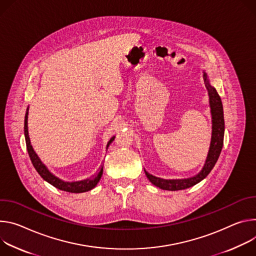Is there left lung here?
Instances as JSON below:
<instances>
[{"label": "left lung", "instance_id": "left-lung-1", "mask_svg": "<svg viewBox=\"0 0 256 256\" xmlns=\"http://www.w3.org/2000/svg\"><path fill=\"white\" fill-rule=\"evenodd\" d=\"M204 79L206 82V88L210 96V112H212V140H210V146L208 154V158L206 160L204 166L202 168V171L197 175L187 178V179H172V180H166L162 178L154 177L148 173L146 170V175L148 180L156 187L170 190V191H177L187 189L189 187L194 186L195 184L202 181L212 170L214 166L222 148L224 144V110L220 98L216 92V88H212L210 84L208 79V75L204 72Z\"/></svg>", "mask_w": 256, "mask_h": 256}]
</instances>
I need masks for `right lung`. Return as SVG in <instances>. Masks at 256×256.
Returning a JSON list of instances; mask_svg holds the SVG:
<instances>
[{"label": "right lung", "mask_w": 256, "mask_h": 256, "mask_svg": "<svg viewBox=\"0 0 256 256\" xmlns=\"http://www.w3.org/2000/svg\"><path fill=\"white\" fill-rule=\"evenodd\" d=\"M27 119H28V108L26 110V114H25V119H24V135H25V141H26V148H27V152L28 154H30V158L32 160V162L34 164V166L36 168V172L40 175V177L46 180L48 183H50V185H52L54 187L58 188L60 190H64L67 192H71V193H82V192H86L92 190V188H94L96 186V184L98 183V181L102 178V168L104 166L102 164L100 168L98 170V172L92 175V177L85 179V180H81V181H76V182H65L61 179H59L58 177H56L54 175H52L48 168L42 162V160H40V158L38 156V154H36V152L34 150L32 144H30V135H28V128H27ZM115 139V136L112 137L110 139V141L106 144V148H108V146L112 142V140Z\"/></svg>", "instance_id": "obj_1"}]
</instances>
